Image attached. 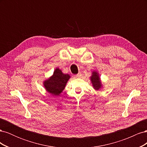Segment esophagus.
I'll use <instances>...</instances> for the list:
<instances>
[{"mask_svg": "<svg viewBox=\"0 0 147 147\" xmlns=\"http://www.w3.org/2000/svg\"><path fill=\"white\" fill-rule=\"evenodd\" d=\"M82 76V74H80V73H78L77 75H75V77H77V78H79V77H80Z\"/></svg>", "mask_w": 147, "mask_h": 147, "instance_id": "esophagus-1", "label": "esophagus"}]
</instances>
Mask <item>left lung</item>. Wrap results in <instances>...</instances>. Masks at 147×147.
<instances>
[{
	"label": "left lung",
	"mask_w": 147,
	"mask_h": 147,
	"mask_svg": "<svg viewBox=\"0 0 147 147\" xmlns=\"http://www.w3.org/2000/svg\"><path fill=\"white\" fill-rule=\"evenodd\" d=\"M91 76L90 77V80L91 82L93 88L95 90L98 91L100 89L102 88V84L100 80L99 73L97 71H92L91 74Z\"/></svg>",
	"instance_id": "1"
}]
</instances>
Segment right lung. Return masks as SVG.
<instances>
[{"instance_id": "obj_1", "label": "right lung", "mask_w": 147, "mask_h": 147, "mask_svg": "<svg viewBox=\"0 0 147 147\" xmlns=\"http://www.w3.org/2000/svg\"><path fill=\"white\" fill-rule=\"evenodd\" d=\"M69 74H63L59 68H56L52 76L43 82V86L51 95L59 96L63 91L70 79Z\"/></svg>"}]
</instances>
